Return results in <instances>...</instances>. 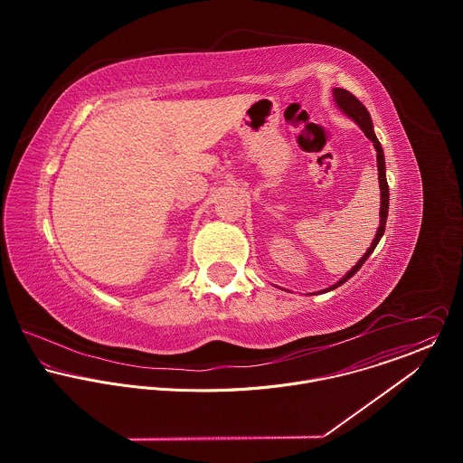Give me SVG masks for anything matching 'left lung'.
<instances>
[{"label": "left lung", "mask_w": 463, "mask_h": 463, "mask_svg": "<svg viewBox=\"0 0 463 463\" xmlns=\"http://www.w3.org/2000/svg\"><path fill=\"white\" fill-rule=\"evenodd\" d=\"M333 99H335L336 107H338L349 119H353V121L362 128V132L365 133V137L373 142V146H374V149H376L378 180H380V191H382V204H380V206H382V208H380V226H378V232H376L374 241L371 242L369 250L364 253V257L356 262L354 267H351V270H347L335 285H331L328 288L321 290L319 294L330 292L333 288L340 287V285L345 283L353 274H356L362 265L365 264V260H367V259L371 257V253L376 250L380 239H382L383 233H385V224H387V215H389V184H387V176H385V156H383V147H382V144H380V140H378V137H376V133H374L371 114H369L367 109H365L349 90H345V89H333Z\"/></svg>", "instance_id": "left-lung-1"}]
</instances>
